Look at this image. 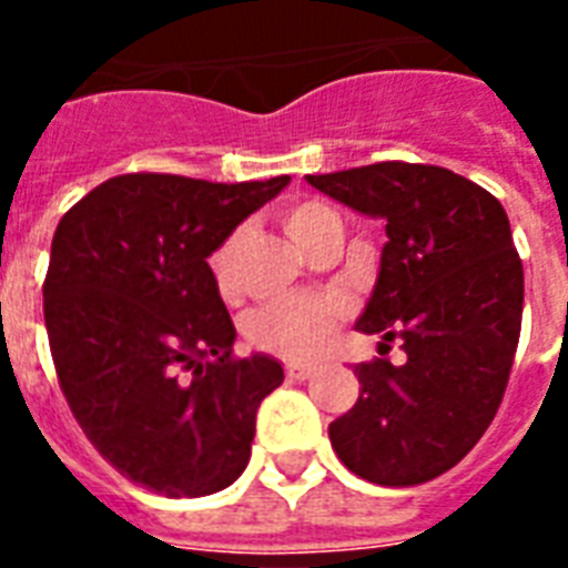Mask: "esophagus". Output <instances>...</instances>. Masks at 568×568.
Returning a JSON list of instances; mask_svg holds the SVG:
<instances>
[{"instance_id":"obj_1","label":"esophagus","mask_w":568,"mask_h":568,"mask_svg":"<svg viewBox=\"0 0 568 568\" xmlns=\"http://www.w3.org/2000/svg\"><path fill=\"white\" fill-rule=\"evenodd\" d=\"M315 365H303V363H292V365H285V377L288 379H297V383H303V379H310L315 377Z\"/></svg>"}]
</instances>
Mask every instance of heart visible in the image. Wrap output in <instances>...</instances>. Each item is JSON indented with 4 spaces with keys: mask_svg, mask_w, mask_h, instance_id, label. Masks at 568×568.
Returning <instances> with one entry per match:
<instances>
[{
    "mask_svg": "<svg viewBox=\"0 0 568 568\" xmlns=\"http://www.w3.org/2000/svg\"><path fill=\"white\" fill-rule=\"evenodd\" d=\"M333 223H338V214L321 200H303L283 212L285 235L303 253ZM235 247H239V235H230L209 256L214 285L223 297L235 294ZM342 318H345V303L333 294H301V297H285V301L258 306L244 324V333H247L250 345L258 351L280 356V359L303 363L327 347Z\"/></svg>",
    "mask_w": 568,
    "mask_h": 568,
    "instance_id": "b5f03b06",
    "label": "heart"
}]
</instances>
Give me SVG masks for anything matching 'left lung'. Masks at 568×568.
Segmentation results:
<instances>
[{
	"label": "left lung",
	"instance_id": "1",
	"mask_svg": "<svg viewBox=\"0 0 568 568\" xmlns=\"http://www.w3.org/2000/svg\"><path fill=\"white\" fill-rule=\"evenodd\" d=\"M354 212L386 221L372 301L356 321L406 359L359 363V397L329 424L354 475L427 484L475 448L501 406L519 347L525 271L504 205L436 164L377 162L306 176Z\"/></svg>",
	"mask_w": 568,
	"mask_h": 568
}]
</instances>
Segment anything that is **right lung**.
<instances>
[{
    "label": "right lung",
    "instance_id": "right-lung-1",
    "mask_svg": "<svg viewBox=\"0 0 568 568\" xmlns=\"http://www.w3.org/2000/svg\"><path fill=\"white\" fill-rule=\"evenodd\" d=\"M285 185L123 173L58 223L43 283L58 383L93 448L153 493L200 498L247 468L283 365L232 356L209 256Z\"/></svg>",
    "mask_w": 568,
    "mask_h": 568
}]
</instances>
